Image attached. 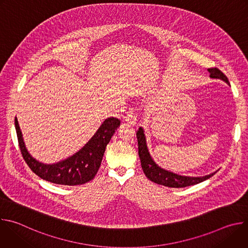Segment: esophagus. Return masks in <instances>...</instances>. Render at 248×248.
<instances>
[{"label": "esophagus", "instance_id": "1", "mask_svg": "<svg viewBox=\"0 0 248 248\" xmlns=\"http://www.w3.org/2000/svg\"><path fill=\"white\" fill-rule=\"evenodd\" d=\"M124 121L127 124H129L131 125H134L136 124V114H135V112L133 110H130L127 113V115L124 117Z\"/></svg>", "mask_w": 248, "mask_h": 248}]
</instances>
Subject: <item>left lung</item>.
Here are the masks:
<instances>
[{
    "instance_id": "left-lung-1",
    "label": "left lung",
    "mask_w": 248,
    "mask_h": 248,
    "mask_svg": "<svg viewBox=\"0 0 248 248\" xmlns=\"http://www.w3.org/2000/svg\"><path fill=\"white\" fill-rule=\"evenodd\" d=\"M208 72L210 74L211 78L215 79H221L225 81L227 84L230 85L228 78L221 72V70L217 67L214 68H208ZM136 137L138 141V155L141 162V167L151 182L165 186L168 187H186L193 185H197L199 183H202L208 179H210L212 175H214L216 171L209 173L207 175L203 176H188V175H181L178 173H174L172 171L167 170L161 167H159L155 161L152 159L147 143H146V137L144 134V130L142 127H139L136 132Z\"/></svg>"
}]
</instances>
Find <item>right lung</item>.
I'll return each instance as SVG.
<instances>
[{"label": "right lung", "instance_id": "obj_1", "mask_svg": "<svg viewBox=\"0 0 248 248\" xmlns=\"http://www.w3.org/2000/svg\"><path fill=\"white\" fill-rule=\"evenodd\" d=\"M15 124L20 152L33 172L41 179L56 185L78 186L94 179L101 166L106 146L110 142L121 122L116 118L106 119L79 151L55 164H44L33 158L25 147L16 117Z\"/></svg>", "mask_w": 248, "mask_h": 248}]
</instances>
